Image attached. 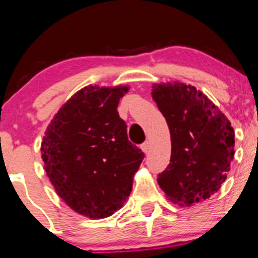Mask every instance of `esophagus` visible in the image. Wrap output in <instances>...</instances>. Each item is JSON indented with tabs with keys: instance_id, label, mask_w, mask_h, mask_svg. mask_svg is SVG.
I'll return each instance as SVG.
<instances>
[{
	"instance_id": "obj_1",
	"label": "esophagus",
	"mask_w": 258,
	"mask_h": 258,
	"mask_svg": "<svg viewBox=\"0 0 258 258\" xmlns=\"http://www.w3.org/2000/svg\"><path fill=\"white\" fill-rule=\"evenodd\" d=\"M141 148H142V151L145 152V153H148L151 150V142L150 141H146V142H143L142 145H141Z\"/></svg>"
}]
</instances>
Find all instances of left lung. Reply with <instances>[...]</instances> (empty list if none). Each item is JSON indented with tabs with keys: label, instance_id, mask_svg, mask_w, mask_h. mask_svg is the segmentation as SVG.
<instances>
[{
	"label": "left lung",
	"instance_id": "obj_1",
	"mask_svg": "<svg viewBox=\"0 0 258 258\" xmlns=\"http://www.w3.org/2000/svg\"><path fill=\"white\" fill-rule=\"evenodd\" d=\"M152 96L170 131V163L159 186L175 204L190 207L221 188L234 159L235 132L200 90L184 83L154 84Z\"/></svg>",
	"mask_w": 258,
	"mask_h": 258
}]
</instances>
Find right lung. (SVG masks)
Wrapping results in <instances>:
<instances>
[{"label": "right lung", "instance_id": "right-lung-1", "mask_svg": "<svg viewBox=\"0 0 258 258\" xmlns=\"http://www.w3.org/2000/svg\"><path fill=\"white\" fill-rule=\"evenodd\" d=\"M127 86H86L58 111L42 142L44 169L59 197L91 219L112 215L132 190L145 153L117 112Z\"/></svg>", "mask_w": 258, "mask_h": 258}]
</instances>
